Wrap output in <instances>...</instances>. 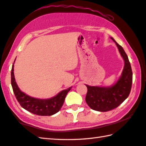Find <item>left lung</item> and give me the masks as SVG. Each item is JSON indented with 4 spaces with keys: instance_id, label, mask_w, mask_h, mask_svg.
Returning a JSON list of instances; mask_svg holds the SVG:
<instances>
[{
    "instance_id": "obj_1",
    "label": "left lung",
    "mask_w": 146,
    "mask_h": 146,
    "mask_svg": "<svg viewBox=\"0 0 146 146\" xmlns=\"http://www.w3.org/2000/svg\"><path fill=\"white\" fill-rule=\"evenodd\" d=\"M115 42L120 53L124 60V67L119 80L111 86H91L86 85L88 91L85 101L92 109L99 111H107L122 103L129 97L132 83V71L127 55L121 46Z\"/></svg>"
}]
</instances>
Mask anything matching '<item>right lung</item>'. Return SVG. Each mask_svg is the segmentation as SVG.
Segmentation results:
<instances>
[{"label":"right lung","instance_id":"obj_1","mask_svg":"<svg viewBox=\"0 0 146 146\" xmlns=\"http://www.w3.org/2000/svg\"><path fill=\"white\" fill-rule=\"evenodd\" d=\"M14 64V62L11 70V85L15 97L21 107L31 113L41 116H50L60 111L63 105L65 97L71 87L62 90L51 98L39 99L30 97L21 91L15 82Z\"/></svg>","mask_w":146,"mask_h":146}]
</instances>
